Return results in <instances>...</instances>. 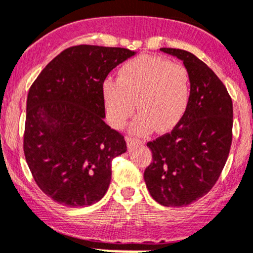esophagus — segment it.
<instances>
[{
  "mask_svg": "<svg viewBox=\"0 0 253 253\" xmlns=\"http://www.w3.org/2000/svg\"><path fill=\"white\" fill-rule=\"evenodd\" d=\"M126 142H127V144H128V145H132V144L143 145L145 143L143 139H139V138H135V137H127Z\"/></svg>",
  "mask_w": 253,
  "mask_h": 253,
  "instance_id": "34e87169",
  "label": "esophagus"
}]
</instances>
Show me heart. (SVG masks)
I'll return each instance as SVG.
<instances>
[{
	"label": "heart",
	"instance_id": "b5f03b06",
	"mask_svg": "<svg viewBox=\"0 0 253 253\" xmlns=\"http://www.w3.org/2000/svg\"><path fill=\"white\" fill-rule=\"evenodd\" d=\"M106 118L116 128L140 111L133 131L167 132L182 120L190 100L187 68L164 58L143 54L120 68L118 80L103 82Z\"/></svg>",
	"mask_w": 253,
	"mask_h": 253
}]
</instances>
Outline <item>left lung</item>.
<instances>
[{"instance_id":"left-lung-1","label":"left lung","mask_w":253,"mask_h":253,"mask_svg":"<svg viewBox=\"0 0 253 253\" xmlns=\"http://www.w3.org/2000/svg\"><path fill=\"white\" fill-rule=\"evenodd\" d=\"M190 75L187 111L169 133L148 142L153 161L144 180L155 201L182 207L206 195L222 173L233 139V102L218 76L184 49L161 48Z\"/></svg>"}]
</instances>
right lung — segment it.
Instances as JSON below:
<instances>
[{"label":"right lung","instance_id":"obj_1","mask_svg":"<svg viewBox=\"0 0 253 253\" xmlns=\"http://www.w3.org/2000/svg\"><path fill=\"white\" fill-rule=\"evenodd\" d=\"M132 55L120 47H69L31 84L24 155L36 184L52 200L84 207L108 190L111 162L127 147L124 134L104 122L103 82Z\"/></svg>","mask_w":253,"mask_h":253}]
</instances>
